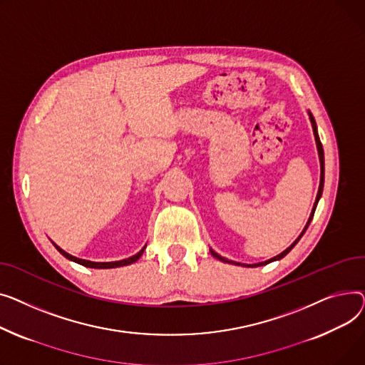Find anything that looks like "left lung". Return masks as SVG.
Masks as SVG:
<instances>
[{
    "label": "left lung",
    "instance_id": "obj_1",
    "mask_svg": "<svg viewBox=\"0 0 365 365\" xmlns=\"http://www.w3.org/2000/svg\"><path fill=\"white\" fill-rule=\"evenodd\" d=\"M308 115H309V119H311V125H312V131H314V137H315V143H317V150H318V158H319V166H321V177H319V187H318V192H317V199H315V203H314V207H312V212H311V215H309V220H308V222H307V225H305V228H304V231L301 232V235H299V237L284 250V252H282L280 255H277V256H274V258H271V259H268V261H265V262H259V264H253V265H250V264H240V262H234V261H230V259H227V258H222L221 255H218L217 252H213L212 249H209L210 250V253H212V256H215L217 259H220V261H222V262H227V264H232V265H242V267H259V265H267V264H269V262H274V261H278V259H282V258H284V256L296 246V243L301 240V237L302 235L305 234V231H307V228L309 227V224H311V221H312V217H314V212H315V207H317V205H318V200H319V197H321V195H323V188H324V152H323V144H321V141H319V137H318V131H317V123H315V119H314V116H312V113L311 112H308Z\"/></svg>",
    "mask_w": 365,
    "mask_h": 365
}]
</instances>
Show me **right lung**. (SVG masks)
<instances>
[{
  "label": "right lung",
  "instance_id": "obj_1",
  "mask_svg": "<svg viewBox=\"0 0 365 365\" xmlns=\"http://www.w3.org/2000/svg\"><path fill=\"white\" fill-rule=\"evenodd\" d=\"M54 245V243H53ZM56 246V249L64 256V258H68L69 261H73V262H76V264H79V265H83V267H88V268H98V269H106V268H118V267H125V265H131V264H134L135 261H138L140 258H141V255H143V252H144V249H145V246L138 252V253H135L134 256H131V258H128V259H122V261H115V262H91V261H87V259H79V258H76V256H72V255H69L68 252H64L63 249H60L57 245H54Z\"/></svg>",
  "mask_w": 365,
  "mask_h": 365
}]
</instances>
